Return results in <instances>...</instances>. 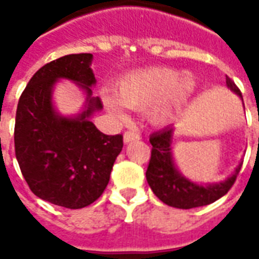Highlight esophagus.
I'll return each instance as SVG.
<instances>
[{"label":"esophagus","mask_w":259,"mask_h":259,"mask_svg":"<svg viewBox=\"0 0 259 259\" xmlns=\"http://www.w3.org/2000/svg\"><path fill=\"white\" fill-rule=\"evenodd\" d=\"M140 140V135L136 133V132H126L123 135V141L127 144V143H132V141Z\"/></svg>","instance_id":"esophagus-1"}]
</instances>
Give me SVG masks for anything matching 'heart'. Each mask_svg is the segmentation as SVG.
<instances>
[{
	"label": "heart",
	"mask_w": 259,
	"mask_h": 259,
	"mask_svg": "<svg viewBox=\"0 0 259 259\" xmlns=\"http://www.w3.org/2000/svg\"><path fill=\"white\" fill-rule=\"evenodd\" d=\"M195 85L191 73L152 66L123 74L115 85V97L104 96V104L120 120L127 119L122 105L130 109L147 108L152 123L165 126L185 113L194 96Z\"/></svg>",
	"instance_id": "1"
}]
</instances>
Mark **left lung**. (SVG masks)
Returning <instances> with one entry per match:
<instances>
[{"mask_svg":"<svg viewBox=\"0 0 259 259\" xmlns=\"http://www.w3.org/2000/svg\"><path fill=\"white\" fill-rule=\"evenodd\" d=\"M226 85L236 96L240 97L243 101V96L234 84L232 79L226 76ZM244 105V104H243ZM175 126H168L165 129L152 133L150 137L151 143V159L147 168L146 178L148 185L163 204L180 209H190L195 206L208 205L213 201L219 200L226 194L230 187L236 182L243 161L239 162L234 172L228 179L219 183H195L187 179L185 175L178 168L175 162L174 151H172V141H174Z\"/></svg>","mask_w":259,"mask_h":259,"instance_id":"obj_1","label":"left lung"}]
</instances>
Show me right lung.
Listing matches in <instances>:
<instances>
[{"label": "right lung", "mask_w": 259, "mask_h": 259, "mask_svg": "<svg viewBox=\"0 0 259 259\" xmlns=\"http://www.w3.org/2000/svg\"><path fill=\"white\" fill-rule=\"evenodd\" d=\"M93 54H70L37 70L18 102L15 154L23 178L34 194L55 205L79 209L104 193L122 135L108 136L91 116L102 109L93 97L97 80ZM61 79L77 84L86 96L82 111L65 117L53 105L55 84Z\"/></svg>", "instance_id": "add662e5"}]
</instances>
